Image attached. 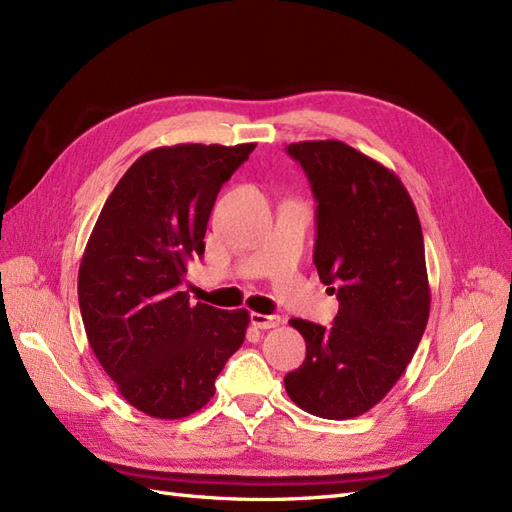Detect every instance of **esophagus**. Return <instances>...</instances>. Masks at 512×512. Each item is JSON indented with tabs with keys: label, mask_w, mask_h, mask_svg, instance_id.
Masks as SVG:
<instances>
[{
	"label": "esophagus",
	"mask_w": 512,
	"mask_h": 512,
	"mask_svg": "<svg viewBox=\"0 0 512 512\" xmlns=\"http://www.w3.org/2000/svg\"><path fill=\"white\" fill-rule=\"evenodd\" d=\"M250 320L256 329H275L280 327L282 322L280 316H267V314H256V312L250 316Z\"/></svg>",
	"instance_id": "34e87169"
}]
</instances>
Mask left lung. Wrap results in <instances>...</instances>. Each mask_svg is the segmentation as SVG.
I'll return each mask as SVG.
<instances>
[{
  "mask_svg": "<svg viewBox=\"0 0 512 512\" xmlns=\"http://www.w3.org/2000/svg\"><path fill=\"white\" fill-rule=\"evenodd\" d=\"M316 198L314 265L337 294L331 327L292 318L305 361L284 378L301 410L344 421L374 408L404 374L425 333L423 230L399 177L342 141L286 147Z\"/></svg>",
  "mask_w": 512,
  "mask_h": 512,
  "instance_id": "1",
  "label": "left lung"
}]
</instances>
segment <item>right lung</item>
Here are the masks:
<instances>
[{"label": "right lung", "mask_w": 512, "mask_h": 512, "mask_svg": "<svg viewBox=\"0 0 512 512\" xmlns=\"http://www.w3.org/2000/svg\"><path fill=\"white\" fill-rule=\"evenodd\" d=\"M256 143L158 147L119 179L91 230L79 269L89 346L130 406L183 418L215 393V378L250 324L247 309L192 303L188 262L222 185Z\"/></svg>", "instance_id": "add662e5"}]
</instances>
